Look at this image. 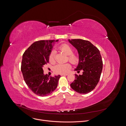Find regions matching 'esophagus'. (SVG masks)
Masks as SVG:
<instances>
[{
	"instance_id": "34e87169",
	"label": "esophagus",
	"mask_w": 126,
	"mask_h": 126,
	"mask_svg": "<svg viewBox=\"0 0 126 126\" xmlns=\"http://www.w3.org/2000/svg\"><path fill=\"white\" fill-rule=\"evenodd\" d=\"M68 74H61V76H67Z\"/></svg>"
}]
</instances>
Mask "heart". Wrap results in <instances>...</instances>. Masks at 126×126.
I'll use <instances>...</instances> for the list:
<instances>
[{
	"label": "heart",
	"mask_w": 126,
	"mask_h": 126,
	"mask_svg": "<svg viewBox=\"0 0 126 126\" xmlns=\"http://www.w3.org/2000/svg\"><path fill=\"white\" fill-rule=\"evenodd\" d=\"M59 49L68 55L69 60L73 64H77L79 62V57L73 54V49L69 45L67 44H63L59 47ZM55 52L54 51L51 52L49 56V60L51 63L54 62ZM71 68V65L68 63L57 64L54 67V71L56 74H64L67 73Z\"/></svg>",
	"instance_id": "b5f03b06"
}]
</instances>
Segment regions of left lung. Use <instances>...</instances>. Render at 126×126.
<instances>
[{
  "label": "left lung",
  "mask_w": 126,
  "mask_h": 126,
  "mask_svg": "<svg viewBox=\"0 0 126 126\" xmlns=\"http://www.w3.org/2000/svg\"><path fill=\"white\" fill-rule=\"evenodd\" d=\"M68 41L77 50L79 55V63L74 70L77 72L83 71L82 75L75 74L70 86L80 94L88 93L97 86L102 73L103 62L100 51L89 41L77 39Z\"/></svg>",
  "instance_id": "1"
}]
</instances>
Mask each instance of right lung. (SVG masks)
<instances>
[{
  "mask_svg": "<svg viewBox=\"0 0 126 126\" xmlns=\"http://www.w3.org/2000/svg\"><path fill=\"white\" fill-rule=\"evenodd\" d=\"M59 40H40L32 44L22 56L21 70L24 81L31 90L39 96H46L56 89L60 75L44 74L43 66L49 62V56Z\"/></svg>",
  "mask_w": 126,
  "mask_h": 126,
  "instance_id": "1",
  "label": "right lung"
}]
</instances>
